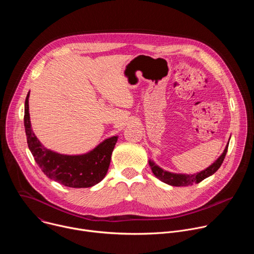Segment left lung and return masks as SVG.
<instances>
[{"label":"left lung","mask_w":254,"mask_h":254,"mask_svg":"<svg viewBox=\"0 0 254 254\" xmlns=\"http://www.w3.org/2000/svg\"><path fill=\"white\" fill-rule=\"evenodd\" d=\"M228 144L223 152V154L216 160V162H214L210 167H208L207 169H205L204 171L197 173V174H193V175H184V174H174V173H170L167 172L165 170H163L162 168H160L159 166H157L154 162L150 161V167L154 173V175L161 180L162 182L171 185V186H176V187H184V186H191L193 184H198L200 183L201 181H203L204 179L208 178L209 176L213 175L217 170L220 168V166L222 165L225 156L227 154V150H228Z\"/></svg>","instance_id":"8db88e82"}]
</instances>
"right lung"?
Returning <instances> with one entry per match:
<instances>
[{
	"label": "right lung",
	"mask_w": 254,
	"mask_h": 254,
	"mask_svg": "<svg viewBox=\"0 0 254 254\" xmlns=\"http://www.w3.org/2000/svg\"><path fill=\"white\" fill-rule=\"evenodd\" d=\"M24 126L27 143L36 163L51 180L71 188H88L105 177L118 136L106 138L84 155L67 156L46 149L31 128L29 115V93L25 100Z\"/></svg>",
	"instance_id": "right-lung-1"
}]
</instances>
